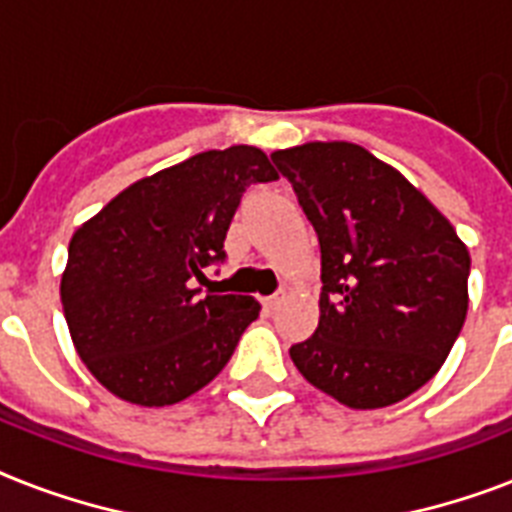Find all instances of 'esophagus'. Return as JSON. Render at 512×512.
<instances>
[{
  "instance_id": "34e87169",
  "label": "esophagus",
  "mask_w": 512,
  "mask_h": 512,
  "mask_svg": "<svg viewBox=\"0 0 512 512\" xmlns=\"http://www.w3.org/2000/svg\"><path fill=\"white\" fill-rule=\"evenodd\" d=\"M286 294L284 292H276V294H270V297L263 299V307L268 310V313H273V310H278L281 307V302H284Z\"/></svg>"
}]
</instances>
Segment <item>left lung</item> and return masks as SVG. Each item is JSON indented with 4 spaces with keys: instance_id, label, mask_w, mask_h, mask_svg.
<instances>
[{
    "instance_id": "1",
    "label": "left lung",
    "mask_w": 512,
    "mask_h": 512,
    "mask_svg": "<svg viewBox=\"0 0 512 512\" xmlns=\"http://www.w3.org/2000/svg\"><path fill=\"white\" fill-rule=\"evenodd\" d=\"M321 244V318L297 371L355 410L405 400L450 355L468 313L471 255L402 173L350 141L270 155Z\"/></svg>"
}]
</instances>
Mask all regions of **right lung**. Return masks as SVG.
Returning <instances> with one entry per match:
<instances>
[{"instance_id": "obj_1", "label": "right lung", "mask_w": 512, "mask_h": 512, "mask_svg": "<svg viewBox=\"0 0 512 512\" xmlns=\"http://www.w3.org/2000/svg\"><path fill=\"white\" fill-rule=\"evenodd\" d=\"M257 147L210 149L141 178L78 228L62 273V313L91 376L141 407L181 402L218 376L260 302L199 297L207 265L249 184L276 181Z\"/></svg>"}]
</instances>
